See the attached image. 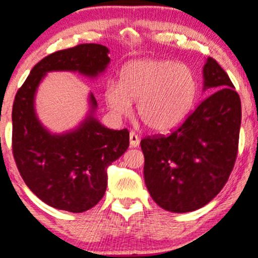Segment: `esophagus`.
Listing matches in <instances>:
<instances>
[{
    "label": "esophagus",
    "instance_id": "esophagus-1",
    "mask_svg": "<svg viewBox=\"0 0 258 258\" xmlns=\"http://www.w3.org/2000/svg\"><path fill=\"white\" fill-rule=\"evenodd\" d=\"M130 144H131V147L140 146V136L134 131L130 132Z\"/></svg>",
    "mask_w": 258,
    "mask_h": 258
}]
</instances>
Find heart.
Masks as SVG:
<instances>
[{"instance_id":"1","label":"heart","mask_w":258,"mask_h":258,"mask_svg":"<svg viewBox=\"0 0 258 258\" xmlns=\"http://www.w3.org/2000/svg\"><path fill=\"white\" fill-rule=\"evenodd\" d=\"M197 76L191 67L163 58H143L124 64L120 83L104 92L115 117L127 115L136 101V115L152 131L174 128L187 116L197 97Z\"/></svg>"}]
</instances>
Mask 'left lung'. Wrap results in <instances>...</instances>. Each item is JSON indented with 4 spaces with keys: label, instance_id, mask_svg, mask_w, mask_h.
Segmentation results:
<instances>
[{
    "label": "left lung",
    "instance_id": "obj_1",
    "mask_svg": "<svg viewBox=\"0 0 258 258\" xmlns=\"http://www.w3.org/2000/svg\"><path fill=\"white\" fill-rule=\"evenodd\" d=\"M203 90L214 92L169 136L141 141L144 181L153 200L174 213L196 211L224 187L239 147L241 101L214 58L203 67Z\"/></svg>",
    "mask_w": 258,
    "mask_h": 258
}]
</instances>
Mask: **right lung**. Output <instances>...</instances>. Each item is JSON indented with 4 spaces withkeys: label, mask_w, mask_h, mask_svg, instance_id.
Returning <instances> with one entry per match:
<instances>
[{
    "label": "right lung",
    "mask_w": 258,
    "mask_h": 258,
    "mask_svg": "<svg viewBox=\"0 0 258 258\" xmlns=\"http://www.w3.org/2000/svg\"><path fill=\"white\" fill-rule=\"evenodd\" d=\"M109 49L81 44L56 51L33 67L14 98L12 149L22 179L42 202L82 213L94 207L107 186V168L127 151L130 132L103 126L94 117L97 100L90 93V112L76 130L52 135L38 120L35 92L51 71H73L97 77L110 62Z\"/></svg>",
    "instance_id": "obj_1"
}]
</instances>
